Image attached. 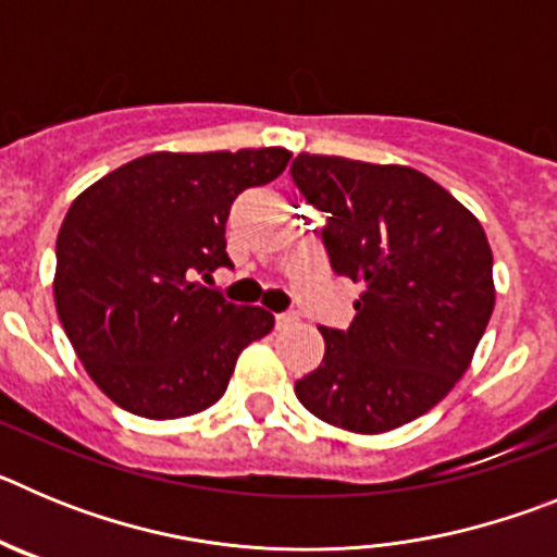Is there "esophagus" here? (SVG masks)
Wrapping results in <instances>:
<instances>
[{"mask_svg":"<svg viewBox=\"0 0 557 557\" xmlns=\"http://www.w3.org/2000/svg\"><path fill=\"white\" fill-rule=\"evenodd\" d=\"M298 323V314L295 312H278L275 314V329H289Z\"/></svg>","mask_w":557,"mask_h":557,"instance_id":"34e87169","label":"esophagus"}]
</instances>
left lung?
I'll list each match as a JSON object with an SVG mask.
<instances>
[{"instance_id":"obj_1","label":"left lung","mask_w":557,"mask_h":557,"mask_svg":"<svg viewBox=\"0 0 557 557\" xmlns=\"http://www.w3.org/2000/svg\"><path fill=\"white\" fill-rule=\"evenodd\" d=\"M289 175L326 214L318 234L334 273L366 287L351 326H321L326 351L295 396L339 430L410 424L455 387L491 321L485 231L410 166L301 152Z\"/></svg>"}]
</instances>
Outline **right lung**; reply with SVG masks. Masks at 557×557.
Masks as SVG:
<instances>
[{"label":"right lung","instance_id":"1","mask_svg":"<svg viewBox=\"0 0 557 557\" xmlns=\"http://www.w3.org/2000/svg\"><path fill=\"white\" fill-rule=\"evenodd\" d=\"M287 161L284 147L150 152L72 203L55 248L58 318L113 405L159 421L195 416L223 396L239 351L273 329L268 309L195 278L231 268V206Z\"/></svg>","mask_w":557,"mask_h":557}]
</instances>
